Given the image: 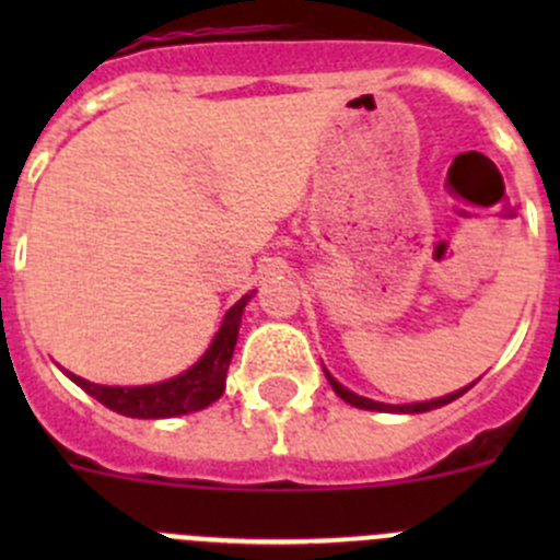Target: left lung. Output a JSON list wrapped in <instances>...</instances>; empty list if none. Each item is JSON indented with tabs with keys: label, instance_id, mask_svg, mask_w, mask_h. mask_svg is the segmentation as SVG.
<instances>
[{
	"label": "left lung",
	"instance_id": "1",
	"mask_svg": "<svg viewBox=\"0 0 560 560\" xmlns=\"http://www.w3.org/2000/svg\"><path fill=\"white\" fill-rule=\"evenodd\" d=\"M325 376H327V382H330V387L336 389V395L338 398H343L347 400L349 406H358V409H369V411H393V415H422V411H431V409H439V406H447V404H453L455 398H460L463 393H468V389H471L474 385H477V382H471V385L468 387H460V389H455V393H450V395H442V398H433V400H420V404H400V406H393V404H380V400H371V398H363V395H358V393H352V389H347L341 385V382H336L330 376V371L325 369Z\"/></svg>",
	"mask_w": 560,
	"mask_h": 560
}]
</instances>
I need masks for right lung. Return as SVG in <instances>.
Masks as SVG:
<instances>
[{
    "label": "right lung",
    "instance_id": "1",
    "mask_svg": "<svg viewBox=\"0 0 560 560\" xmlns=\"http://www.w3.org/2000/svg\"><path fill=\"white\" fill-rule=\"evenodd\" d=\"M254 295H244L228 314H224L219 332L213 341L208 343L206 354L197 360L191 369L184 374L173 376V380L156 382V385H140V387H110V385H94V382L83 380V376L70 374L78 387L86 389L92 398L107 409L118 411L124 417H138V420H165V417H180L189 411H200L211 406L213 400L222 398L224 382H228L230 360H233L235 341H238L241 316H244L246 303Z\"/></svg>",
    "mask_w": 560,
    "mask_h": 560
}]
</instances>
